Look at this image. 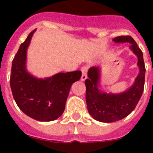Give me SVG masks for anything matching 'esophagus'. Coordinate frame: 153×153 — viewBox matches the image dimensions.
I'll return each mask as SVG.
<instances>
[{
    "mask_svg": "<svg viewBox=\"0 0 153 153\" xmlns=\"http://www.w3.org/2000/svg\"><path fill=\"white\" fill-rule=\"evenodd\" d=\"M82 71V76H81V81H84L87 79V67H83L81 69Z\"/></svg>",
    "mask_w": 153,
    "mask_h": 153,
    "instance_id": "1",
    "label": "esophagus"
}]
</instances>
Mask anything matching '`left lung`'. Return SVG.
<instances>
[{
  "mask_svg": "<svg viewBox=\"0 0 153 153\" xmlns=\"http://www.w3.org/2000/svg\"><path fill=\"white\" fill-rule=\"evenodd\" d=\"M117 44H130L129 49L137 57L139 74L129 88L121 93H107L101 86V67L89 69L88 79L85 81L86 101L89 113L94 120L102 123H113L129 116L136 108L143 93L146 68L143 54L133 38L120 36L113 39Z\"/></svg>",
  "mask_w": 153,
  "mask_h": 153,
  "instance_id": "obj_1",
  "label": "left lung"
}]
</instances>
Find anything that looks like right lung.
<instances>
[{"label": "right lung", "instance_id": "obj_1", "mask_svg": "<svg viewBox=\"0 0 153 153\" xmlns=\"http://www.w3.org/2000/svg\"><path fill=\"white\" fill-rule=\"evenodd\" d=\"M36 29L21 44L12 62L10 84L13 99L24 113L40 122L53 121L63 114L73 83L81 77L80 70L58 73L38 78L27 69V49Z\"/></svg>", "mask_w": 153, "mask_h": 153}]
</instances>
